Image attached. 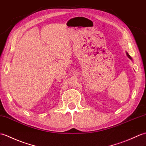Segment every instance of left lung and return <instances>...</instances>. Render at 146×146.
I'll use <instances>...</instances> for the list:
<instances>
[{
    "label": "left lung",
    "mask_w": 146,
    "mask_h": 146,
    "mask_svg": "<svg viewBox=\"0 0 146 146\" xmlns=\"http://www.w3.org/2000/svg\"><path fill=\"white\" fill-rule=\"evenodd\" d=\"M127 56H128L129 58H130V59H132V58H131V57L130 56V55H129V54H128L127 53Z\"/></svg>",
    "instance_id": "obj_1"
}]
</instances>
